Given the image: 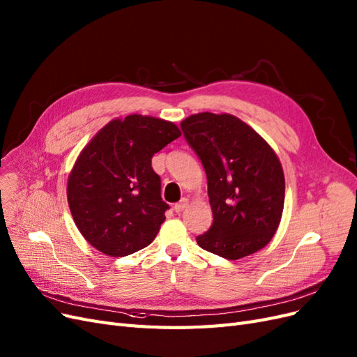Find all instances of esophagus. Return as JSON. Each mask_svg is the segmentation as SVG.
Segmentation results:
<instances>
[{
    "label": "esophagus",
    "instance_id": "esophagus-1",
    "mask_svg": "<svg viewBox=\"0 0 357 357\" xmlns=\"http://www.w3.org/2000/svg\"><path fill=\"white\" fill-rule=\"evenodd\" d=\"M188 203H190V200H188V199H182L179 203H176V204H175V212H176V213L183 212V209H187Z\"/></svg>",
    "mask_w": 357,
    "mask_h": 357
}]
</instances>
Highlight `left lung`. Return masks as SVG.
Returning <instances> with one entry per match:
<instances>
[{
	"instance_id": "8db88e82",
	"label": "left lung",
	"mask_w": 357,
	"mask_h": 357,
	"mask_svg": "<svg viewBox=\"0 0 357 357\" xmlns=\"http://www.w3.org/2000/svg\"><path fill=\"white\" fill-rule=\"evenodd\" d=\"M181 129L202 160L213 213L199 246L231 261L266 248L284 204V175L274 149L231 114H192Z\"/></svg>"
}]
</instances>
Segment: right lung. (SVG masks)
Listing matches in <instances>:
<instances>
[{"label": "right lung", "instance_id": "add662e5", "mask_svg": "<svg viewBox=\"0 0 357 357\" xmlns=\"http://www.w3.org/2000/svg\"><path fill=\"white\" fill-rule=\"evenodd\" d=\"M179 136L175 123L130 114L103 126L82 149L66 195L78 231L95 249L120 258L155 238L169 204L151 158Z\"/></svg>", "mask_w": 357, "mask_h": 357}]
</instances>
